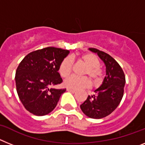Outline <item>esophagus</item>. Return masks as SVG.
Returning a JSON list of instances; mask_svg holds the SVG:
<instances>
[{
	"mask_svg": "<svg viewBox=\"0 0 145 145\" xmlns=\"http://www.w3.org/2000/svg\"><path fill=\"white\" fill-rule=\"evenodd\" d=\"M67 91L69 92H71V93H74L76 92L75 90H73V89H71V88H67Z\"/></svg>",
	"mask_w": 145,
	"mask_h": 145,
	"instance_id": "1",
	"label": "esophagus"
}]
</instances>
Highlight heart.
I'll return each mask as SVG.
<instances>
[{
  "label": "heart",
  "instance_id": "heart-1",
  "mask_svg": "<svg viewBox=\"0 0 145 145\" xmlns=\"http://www.w3.org/2000/svg\"><path fill=\"white\" fill-rule=\"evenodd\" d=\"M72 59L73 58L72 57ZM70 57L64 59L59 67V73L62 78H67L70 75L72 67V61ZM79 59L83 61L86 68L84 71V75H87L95 82L99 83L102 78V71L99 68V60L94 55L91 54H85L79 57ZM64 85L68 88L74 90H80L82 88H89L91 86V82L88 77H70L65 80Z\"/></svg>",
  "mask_w": 145,
  "mask_h": 145
}]
</instances>
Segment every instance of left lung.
Returning <instances> with one entry per match:
<instances>
[{"mask_svg": "<svg viewBox=\"0 0 145 145\" xmlns=\"http://www.w3.org/2000/svg\"><path fill=\"white\" fill-rule=\"evenodd\" d=\"M97 54L106 67V75L102 84L94 91V94L88 96L80 105L86 116L93 119H101L112 113L123 96L125 84V75L119 64L111 56L96 48H88Z\"/></svg>", "mask_w": 145, "mask_h": 145, "instance_id": "obj_1", "label": "left lung"}]
</instances>
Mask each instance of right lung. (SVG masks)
<instances>
[{"instance_id": "obj_1", "label": "right lung", "mask_w": 145, "mask_h": 145, "mask_svg": "<svg viewBox=\"0 0 145 145\" xmlns=\"http://www.w3.org/2000/svg\"><path fill=\"white\" fill-rule=\"evenodd\" d=\"M68 50L47 47L28 54L18 66L15 75L16 91L27 110L43 116L56 107L66 89L51 88L62 82L59 71Z\"/></svg>"}]
</instances>
